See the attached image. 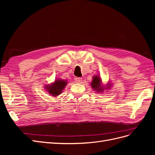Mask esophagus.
Masks as SVG:
<instances>
[{"label": "esophagus", "mask_w": 155, "mask_h": 155, "mask_svg": "<svg viewBox=\"0 0 155 155\" xmlns=\"http://www.w3.org/2000/svg\"><path fill=\"white\" fill-rule=\"evenodd\" d=\"M74 80H75V82H76V83H81L82 81V78L76 77V78H75Z\"/></svg>", "instance_id": "obj_1"}]
</instances>
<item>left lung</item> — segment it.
I'll return each mask as SVG.
<instances>
[{"label":"left lung","mask_w":155,"mask_h":155,"mask_svg":"<svg viewBox=\"0 0 155 155\" xmlns=\"http://www.w3.org/2000/svg\"><path fill=\"white\" fill-rule=\"evenodd\" d=\"M91 87L94 89V90L96 91L97 92H103L105 88L106 89H109V88H110V84H107L108 86L105 87H101V79L100 78L99 76H94L92 78V81L91 83Z\"/></svg>","instance_id":"obj_1"}]
</instances>
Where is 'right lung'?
<instances>
[{"mask_svg": "<svg viewBox=\"0 0 155 155\" xmlns=\"http://www.w3.org/2000/svg\"><path fill=\"white\" fill-rule=\"evenodd\" d=\"M67 84V81L63 80V79H58V80H55L54 83L51 84L50 85L45 87L50 94L53 96H57L62 92V91L64 88Z\"/></svg>", "mask_w": 155, "mask_h": 155, "instance_id": "1", "label": "right lung"}]
</instances>
